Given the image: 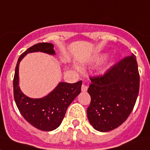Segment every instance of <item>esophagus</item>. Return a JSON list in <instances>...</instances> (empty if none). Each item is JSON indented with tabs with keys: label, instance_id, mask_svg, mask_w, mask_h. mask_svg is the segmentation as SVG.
Instances as JSON below:
<instances>
[{
	"label": "esophagus",
	"instance_id": "1",
	"mask_svg": "<svg viewBox=\"0 0 150 150\" xmlns=\"http://www.w3.org/2000/svg\"><path fill=\"white\" fill-rule=\"evenodd\" d=\"M82 92H86L87 89H88V86H86V85H82Z\"/></svg>",
	"mask_w": 150,
	"mask_h": 150
}]
</instances>
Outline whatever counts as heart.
<instances>
[{
  "label": "heart",
  "mask_w": 150,
  "mask_h": 150,
  "mask_svg": "<svg viewBox=\"0 0 150 150\" xmlns=\"http://www.w3.org/2000/svg\"><path fill=\"white\" fill-rule=\"evenodd\" d=\"M103 58H104V55H100V56H96L93 59V62H98V61H100V60H102ZM107 68V66H105V67H103V71H104Z\"/></svg>",
  "instance_id": "heart-1"
}]
</instances>
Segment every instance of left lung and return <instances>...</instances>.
Returning <instances> with one entry per match:
<instances>
[{"mask_svg":"<svg viewBox=\"0 0 150 150\" xmlns=\"http://www.w3.org/2000/svg\"><path fill=\"white\" fill-rule=\"evenodd\" d=\"M87 108L89 123L96 130L107 132L125 121L132 111L139 90V74L134 54L125 57L102 76L90 78Z\"/></svg>","mask_w":150,"mask_h":150,"instance_id":"8db88e82","label":"left lung"}]
</instances>
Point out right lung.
<instances>
[{"instance_id":"add662e5","label":"right lung","mask_w":150,"mask_h":150,"mask_svg":"<svg viewBox=\"0 0 150 150\" xmlns=\"http://www.w3.org/2000/svg\"><path fill=\"white\" fill-rule=\"evenodd\" d=\"M34 52L55 54L52 43H40L27 49L20 55L13 81L14 98L21 114L30 125L41 131L50 132L60 126L68 106L81 93L82 82H59L53 91L42 98L33 99L25 96L19 87V64L26 54Z\"/></svg>"}]
</instances>
